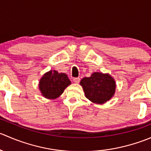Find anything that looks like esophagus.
I'll return each instance as SVG.
<instances>
[{"label":"esophagus","instance_id":"esophagus-1","mask_svg":"<svg viewBox=\"0 0 151 151\" xmlns=\"http://www.w3.org/2000/svg\"><path fill=\"white\" fill-rule=\"evenodd\" d=\"M73 81L76 83H79L80 81V78H79V77H74V79H73Z\"/></svg>","mask_w":151,"mask_h":151}]
</instances>
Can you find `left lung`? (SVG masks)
Here are the masks:
<instances>
[{"label": "left lung", "instance_id": "8db88e82", "mask_svg": "<svg viewBox=\"0 0 151 151\" xmlns=\"http://www.w3.org/2000/svg\"><path fill=\"white\" fill-rule=\"evenodd\" d=\"M85 96L96 104H103L110 99L115 91V83L109 74L95 72L80 82Z\"/></svg>", "mask_w": 151, "mask_h": 151}]
</instances>
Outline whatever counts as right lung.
<instances>
[{"label":"right lung","instance_id":"obj_1","mask_svg":"<svg viewBox=\"0 0 151 151\" xmlns=\"http://www.w3.org/2000/svg\"><path fill=\"white\" fill-rule=\"evenodd\" d=\"M71 84L68 76L57 71H50L42 77L39 82V89L42 95L47 99L60 96L67 86Z\"/></svg>","mask_w":151,"mask_h":151}]
</instances>
